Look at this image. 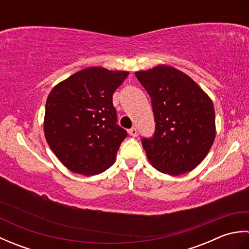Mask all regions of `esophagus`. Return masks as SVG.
<instances>
[{"mask_svg": "<svg viewBox=\"0 0 249 249\" xmlns=\"http://www.w3.org/2000/svg\"><path fill=\"white\" fill-rule=\"evenodd\" d=\"M128 134H129L130 136L136 137L137 134H138V131H137V128H136V127H133V128H130V129L128 130Z\"/></svg>", "mask_w": 249, "mask_h": 249, "instance_id": "34e87169", "label": "esophagus"}]
</instances>
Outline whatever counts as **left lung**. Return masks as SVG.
Listing matches in <instances>:
<instances>
[{"mask_svg":"<svg viewBox=\"0 0 249 249\" xmlns=\"http://www.w3.org/2000/svg\"><path fill=\"white\" fill-rule=\"evenodd\" d=\"M149 93L155 133L142 138V146L158 171L178 176L204 160L215 139L212 100L186 73L158 65L135 72Z\"/></svg>","mask_w":249,"mask_h":249,"instance_id":"obj_1","label":"left lung"}]
</instances>
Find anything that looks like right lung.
<instances>
[{"label": "right lung", "instance_id": "right-lung-1", "mask_svg": "<svg viewBox=\"0 0 249 249\" xmlns=\"http://www.w3.org/2000/svg\"><path fill=\"white\" fill-rule=\"evenodd\" d=\"M128 71L89 67L51 89L46 102V140L71 171L95 176L115 160L127 131L116 124L112 96Z\"/></svg>", "mask_w": 249, "mask_h": 249}]
</instances>
